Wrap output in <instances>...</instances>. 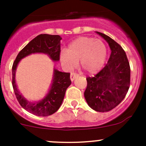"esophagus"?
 Returning <instances> with one entry per match:
<instances>
[{
  "mask_svg": "<svg viewBox=\"0 0 146 146\" xmlns=\"http://www.w3.org/2000/svg\"><path fill=\"white\" fill-rule=\"evenodd\" d=\"M78 75L77 73H70V80H71V81H73V80H74L75 79H76V78L78 77Z\"/></svg>",
  "mask_w": 146,
  "mask_h": 146,
  "instance_id": "obj_1",
  "label": "esophagus"
}]
</instances>
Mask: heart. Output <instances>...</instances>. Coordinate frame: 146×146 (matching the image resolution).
Listing matches in <instances>:
<instances>
[{
    "label": "heart",
    "mask_w": 146,
    "mask_h": 146,
    "mask_svg": "<svg viewBox=\"0 0 146 146\" xmlns=\"http://www.w3.org/2000/svg\"><path fill=\"white\" fill-rule=\"evenodd\" d=\"M107 58V47L100 39L81 36L75 39L68 46L66 51L60 54L61 63L67 68L76 67L80 60V66L87 73L93 74L102 68Z\"/></svg>",
    "instance_id": "b5f03b06"
}]
</instances>
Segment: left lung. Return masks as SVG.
<instances>
[{
	"label": "left lung",
	"mask_w": 146,
	"mask_h": 146,
	"mask_svg": "<svg viewBox=\"0 0 146 146\" xmlns=\"http://www.w3.org/2000/svg\"><path fill=\"white\" fill-rule=\"evenodd\" d=\"M108 43L111 55L108 62L94 77L87 78L85 100L92 110L105 112L124 99L130 86L131 69L122 47L107 35L96 32Z\"/></svg>",
	"instance_id": "8db88e82"
}]
</instances>
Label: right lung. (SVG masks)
Masks as SVG:
<instances>
[{
	"instance_id": "add662e5",
	"label": "right lung",
	"mask_w": 146,
	"mask_h": 146,
	"mask_svg": "<svg viewBox=\"0 0 146 146\" xmlns=\"http://www.w3.org/2000/svg\"><path fill=\"white\" fill-rule=\"evenodd\" d=\"M59 35L44 34L39 35L29 42L19 52L13 63V88L15 95L21 107L29 112L39 117H46L55 113L61 107L67 88L71 84L70 73L61 72L54 69L52 83L48 93L39 101L30 102L23 96L17 89L15 82V72L17 65L23 58L32 54H44L48 55L53 61H58L61 52V40Z\"/></svg>"
}]
</instances>
